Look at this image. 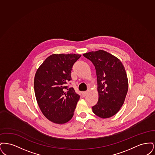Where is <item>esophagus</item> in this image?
Masks as SVG:
<instances>
[{
    "label": "esophagus",
    "instance_id": "esophagus-1",
    "mask_svg": "<svg viewBox=\"0 0 155 155\" xmlns=\"http://www.w3.org/2000/svg\"><path fill=\"white\" fill-rule=\"evenodd\" d=\"M88 92L86 91V92H83L82 93V95L83 97H85V96H86L88 95Z\"/></svg>",
    "mask_w": 155,
    "mask_h": 155
}]
</instances>
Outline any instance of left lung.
<instances>
[{
    "mask_svg": "<svg viewBox=\"0 0 155 155\" xmlns=\"http://www.w3.org/2000/svg\"><path fill=\"white\" fill-rule=\"evenodd\" d=\"M95 67L98 101L92 107L97 116L102 118L115 115L125 101L128 81L125 68L116 56L103 50L83 54Z\"/></svg>",
    "mask_w": 155,
    "mask_h": 155,
    "instance_id": "8db88e82",
    "label": "left lung"
}]
</instances>
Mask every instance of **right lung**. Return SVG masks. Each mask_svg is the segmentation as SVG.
<instances>
[{"label":"right lung","mask_w":155,"mask_h":155,"mask_svg":"<svg viewBox=\"0 0 155 155\" xmlns=\"http://www.w3.org/2000/svg\"><path fill=\"white\" fill-rule=\"evenodd\" d=\"M77 54H53L38 68L34 78V91L38 106L49 120L64 124L74 115L80 95L73 88H68Z\"/></svg>","instance_id":"add662e5"}]
</instances>
